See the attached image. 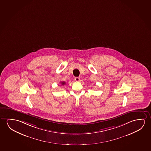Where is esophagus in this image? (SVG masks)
Wrapping results in <instances>:
<instances>
[{
  "instance_id": "esophagus-1",
  "label": "esophagus",
  "mask_w": 151,
  "mask_h": 151,
  "mask_svg": "<svg viewBox=\"0 0 151 151\" xmlns=\"http://www.w3.org/2000/svg\"><path fill=\"white\" fill-rule=\"evenodd\" d=\"M75 81H80V78H79V77H75Z\"/></svg>"
}]
</instances>
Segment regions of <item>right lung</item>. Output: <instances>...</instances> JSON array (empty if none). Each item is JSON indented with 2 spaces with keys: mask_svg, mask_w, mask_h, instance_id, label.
I'll return each instance as SVG.
<instances>
[{
  "mask_svg": "<svg viewBox=\"0 0 151 151\" xmlns=\"http://www.w3.org/2000/svg\"><path fill=\"white\" fill-rule=\"evenodd\" d=\"M62 83V85H64V84H65V82H62V83Z\"/></svg>",
  "mask_w": 151,
  "mask_h": 151,
  "instance_id": "right-lung-1",
  "label": "right lung"
}]
</instances>
